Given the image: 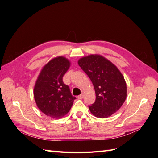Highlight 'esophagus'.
I'll list each match as a JSON object with an SVG mask.
<instances>
[{"label":"esophagus","mask_w":158,"mask_h":158,"mask_svg":"<svg viewBox=\"0 0 158 158\" xmlns=\"http://www.w3.org/2000/svg\"><path fill=\"white\" fill-rule=\"evenodd\" d=\"M83 96H84V95H83V94H80V95H78V99H82Z\"/></svg>","instance_id":"esophagus-1"}]
</instances>
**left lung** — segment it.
<instances>
[{"label":"left lung","mask_w":158,"mask_h":158,"mask_svg":"<svg viewBox=\"0 0 158 158\" xmlns=\"http://www.w3.org/2000/svg\"><path fill=\"white\" fill-rule=\"evenodd\" d=\"M78 65L94 85L95 101L89 106L98 118L111 116L121 108L127 98V84L117 66L99 55H90L79 59Z\"/></svg>","instance_id":"1"}]
</instances>
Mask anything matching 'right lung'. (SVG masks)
Segmentation results:
<instances>
[{"mask_svg": "<svg viewBox=\"0 0 158 158\" xmlns=\"http://www.w3.org/2000/svg\"><path fill=\"white\" fill-rule=\"evenodd\" d=\"M70 66V61L65 57H55L43 67L36 80L33 95L37 106L52 118L66 115L76 99L63 81Z\"/></svg>", "mask_w": 158, "mask_h": 158, "instance_id": "right-lung-1", "label": "right lung"}]
</instances>
